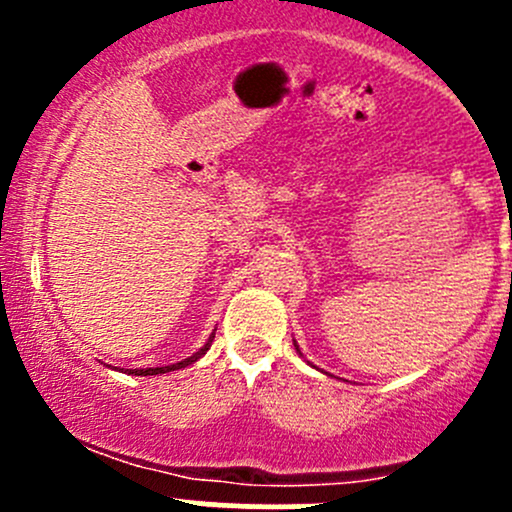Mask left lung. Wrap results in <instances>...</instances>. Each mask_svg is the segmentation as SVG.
Returning a JSON list of instances; mask_svg holds the SVG:
<instances>
[{
	"label": "left lung",
	"mask_w": 512,
	"mask_h": 512,
	"mask_svg": "<svg viewBox=\"0 0 512 512\" xmlns=\"http://www.w3.org/2000/svg\"><path fill=\"white\" fill-rule=\"evenodd\" d=\"M294 347H297V342H294ZM297 352H299V347H297ZM299 356H302V352H299Z\"/></svg>",
	"instance_id": "left-lung-1"
}]
</instances>
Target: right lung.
Instances as JSON below:
<instances>
[{"label": "right lung", "instance_id": "right-lung-1", "mask_svg": "<svg viewBox=\"0 0 512 512\" xmlns=\"http://www.w3.org/2000/svg\"><path fill=\"white\" fill-rule=\"evenodd\" d=\"M213 339H215V332L210 334V339H208V342L203 344V347L198 349V352H195L193 356H188V359L178 361V364H170V366H153V369H131V371H128V374H133V376H156V374H168V371L185 369V366L195 364V361H198L200 356H205V352H208V349H210V344H213Z\"/></svg>", "mask_w": 512, "mask_h": 512}]
</instances>
